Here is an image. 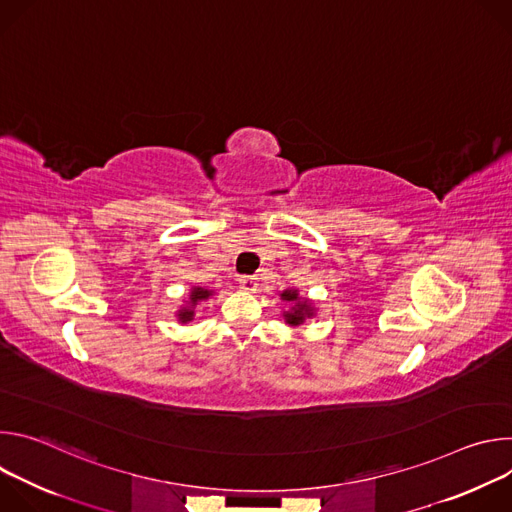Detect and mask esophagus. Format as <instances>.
<instances>
[{
  "label": "esophagus",
  "mask_w": 512,
  "mask_h": 512,
  "mask_svg": "<svg viewBox=\"0 0 512 512\" xmlns=\"http://www.w3.org/2000/svg\"><path fill=\"white\" fill-rule=\"evenodd\" d=\"M239 283H241V287H243L245 291H255V289L259 287L257 277H253V275H241V277H239Z\"/></svg>",
  "instance_id": "obj_1"
}]
</instances>
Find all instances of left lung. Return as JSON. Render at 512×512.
I'll return each mask as SVG.
<instances>
[{"instance_id": "1", "label": "left lung", "mask_w": 512, "mask_h": 512, "mask_svg": "<svg viewBox=\"0 0 512 512\" xmlns=\"http://www.w3.org/2000/svg\"><path fill=\"white\" fill-rule=\"evenodd\" d=\"M279 298L283 304H287V310H283V320L289 326H300L308 318L316 316L314 302L310 298L300 296V289H283Z\"/></svg>"}]
</instances>
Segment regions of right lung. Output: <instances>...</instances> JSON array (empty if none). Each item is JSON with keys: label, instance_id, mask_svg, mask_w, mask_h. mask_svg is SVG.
<instances>
[{"label": "right lung", "instance_id": "obj_1", "mask_svg": "<svg viewBox=\"0 0 512 512\" xmlns=\"http://www.w3.org/2000/svg\"><path fill=\"white\" fill-rule=\"evenodd\" d=\"M212 294H214V291H212V289H208V287L192 285V287H190V294H188V298L184 300V304H182V306H180V310L176 312L178 322H180V324H188V322H192V320H194V308H196V304H198V302L208 300Z\"/></svg>", "mask_w": 512, "mask_h": 512}]
</instances>
